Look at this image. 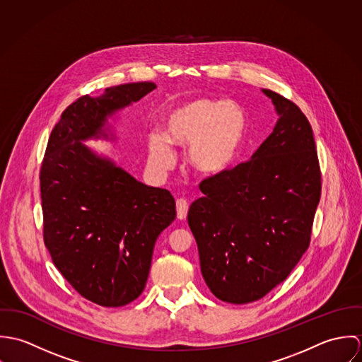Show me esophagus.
<instances>
[{
    "label": "esophagus",
    "instance_id": "esophagus-1",
    "mask_svg": "<svg viewBox=\"0 0 362 362\" xmlns=\"http://www.w3.org/2000/svg\"><path fill=\"white\" fill-rule=\"evenodd\" d=\"M188 202L185 199H178L177 201V217L180 220H184L187 217V213H188Z\"/></svg>",
    "mask_w": 362,
    "mask_h": 362
}]
</instances>
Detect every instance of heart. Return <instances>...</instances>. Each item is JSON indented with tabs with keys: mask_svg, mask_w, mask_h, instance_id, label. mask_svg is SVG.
<instances>
[{
	"mask_svg": "<svg viewBox=\"0 0 362 362\" xmlns=\"http://www.w3.org/2000/svg\"><path fill=\"white\" fill-rule=\"evenodd\" d=\"M245 117L233 102L197 99L171 110L164 119V135H148V160L157 174L175 164L171 145L188 146L189 165L206 175L224 171L238 153Z\"/></svg>",
	"mask_w": 362,
	"mask_h": 362,
	"instance_id": "1",
	"label": "heart"
}]
</instances>
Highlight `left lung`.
I'll use <instances>...</instances> for the list:
<instances>
[{"mask_svg": "<svg viewBox=\"0 0 362 362\" xmlns=\"http://www.w3.org/2000/svg\"><path fill=\"white\" fill-rule=\"evenodd\" d=\"M279 115L251 160L204 180L188 211L201 272L221 301L248 304L284 281L308 250L320 199L310 121L298 105L262 89Z\"/></svg>", "mask_w": 362, "mask_h": 362, "instance_id": "obj_1", "label": "left lung"}]
</instances>
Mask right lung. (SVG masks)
Segmentation results:
<instances>
[{
	"instance_id": "1",
	"label": "right lung",
	"mask_w": 362,
	"mask_h": 362,
	"mask_svg": "<svg viewBox=\"0 0 362 362\" xmlns=\"http://www.w3.org/2000/svg\"><path fill=\"white\" fill-rule=\"evenodd\" d=\"M155 89L153 82L127 83L68 105L40 170L52 262L82 297L102 307H122L142 294L156 240L175 218V201L83 142L114 141L107 119Z\"/></svg>"
}]
</instances>
